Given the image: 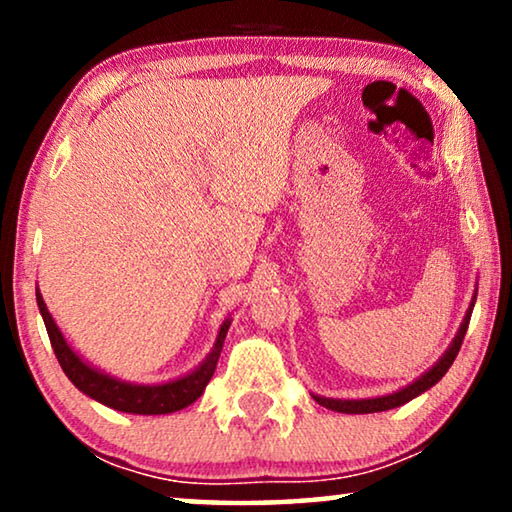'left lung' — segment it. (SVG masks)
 <instances>
[{
	"mask_svg": "<svg viewBox=\"0 0 512 512\" xmlns=\"http://www.w3.org/2000/svg\"><path fill=\"white\" fill-rule=\"evenodd\" d=\"M471 312H473V303H471V310L466 312L464 317V324H461L457 338L452 340V345L447 352L440 356V361L433 366L431 370H426V373L415 380L408 387L396 391V394H389V396H380V398H361V401H340V398H324V396H314V401L319 405H324L328 410H335V412H345V415H368V412H382V410H391V408H398V405L412 401V398L424 394L426 389H431L433 384L443 380V375L450 370V366L457 359L459 349H461V342H464V335L468 331V321H471Z\"/></svg>",
	"mask_w": 512,
	"mask_h": 512,
	"instance_id": "8db88e82",
	"label": "left lung"
}]
</instances>
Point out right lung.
<instances>
[{"label": "right lung", "mask_w": 512, "mask_h": 512, "mask_svg": "<svg viewBox=\"0 0 512 512\" xmlns=\"http://www.w3.org/2000/svg\"><path fill=\"white\" fill-rule=\"evenodd\" d=\"M37 305L41 317H44L48 338H51L53 352L58 356V363L65 370V375L72 380V384L83 394L95 398L107 408L121 410V412H132V415H167V412H177L186 405H191L193 401H198L205 391L207 382L212 380L216 363H219L221 349H223V340H226L228 326L230 321H223L219 335H216L214 349L212 354L202 361L200 368H195L191 375L179 377L174 382H165V384H130V382H121L116 377H109L95 370L93 366H88L86 361L81 359L79 354L74 352L72 347L67 345V340L62 338L60 328L55 326V321L48 312V307L41 298V293L37 291Z\"/></svg>", "instance_id": "right-lung-1"}]
</instances>
